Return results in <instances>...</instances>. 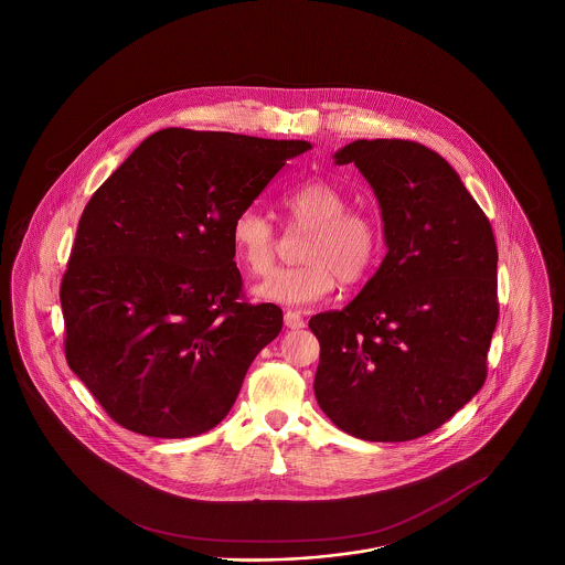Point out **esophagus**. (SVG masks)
<instances>
[{
	"label": "esophagus",
	"mask_w": 565,
	"mask_h": 565,
	"mask_svg": "<svg viewBox=\"0 0 565 565\" xmlns=\"http://www.w3.org/2000/svg\"><path fill=\"white\" fill-rule=\"evenodd\" d=\"M284 321H286V327H290V329H302V327H305L302 315L296 312V310H286Z\"/></svg>",
	"instance_id": "esophagus-1"
}]
</instances>
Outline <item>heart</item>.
Wrapping results in <instances>:
<instances>
[{"instance_id":"obj_1","label":"heart","mask_w":565,"mask_h":565,"mask_svg":"<svg viewBox=\"0 0 565 565\" xmlns=\"http://www.w3.org/2000/svg\"><path fill=\"white\" fill-rule=\"evenodd\" d=\"M279 206L290 230L307 232L298 267L277 269L255 286L260 300L307 307L327 298L342 279L359 284L373 269L381 250V230L362 211L348 209L342 190L326 180H307L281 194ZM271 220L255 206L242 209L232 223V246L250 274H267L277 255Z\"/></svg>"}]
</instances>
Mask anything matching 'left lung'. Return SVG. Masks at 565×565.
<instances>
[{
	"label": "left lung",
	"instance_id": "8db88e82",
	"mask_svg": "<svg viewBox=\"0 0 565 565\" xmlns=\"http://www.w3.org/2000/svg\"><path fill=\"white\" fill-rule=\"evenodd\" d=\"M375 192L387 255L359 296L310 319L321 343L315 395L364 441H411L441 427L484 383L495 331L491 223L444 157L399 138L333 154Z\"/></svg>",
	"mask_w": 565,
	"mask_h": 565
}]
</instances>
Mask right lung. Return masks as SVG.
I'll return each mask as SVG.
<instances>
[{
  "label": "right lung",
  "mask_w": 565,
  "mask_h": 565,
  "mask_svg": "<svg viewBox=\"0 0 565 565\" xmlns=\"http://www.w3.org/2000/svg\"><path fill=\"white\" fill-rule=\"evenodd\" d=\"M307 140L166 128L86 203L62 279L70 369L118 425L184 439L220 425L284 326L242 300L232 223Z\"/></svg>",
  "instance_id": "1"
}]
</instances>
